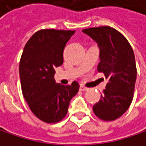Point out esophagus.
<instances>
[{"instance_id":"34e87169","label":"esophagus","mask_w":146,"mask_h":146,"mask_svg":"<svg viewBox=\"0 0 146 146\" xmlns=\"http://www.w3.org/2000/svg\"><path fill=\"white\" fill-rule=\"evenodd\" d=\"M88 90V88L84 87V85H80V90H82V91H85V90Z\"/></svg>"}]
</instances>
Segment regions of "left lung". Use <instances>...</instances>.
<instances>
[{
	"mask_svg": "<svg viewBox=\"0 0 146 146\" xmlns=\"http://www.w3.org/2000/svg\"><path fill=\"white\" fill-rule=\"evenodd\" d=\"M83 32L98 43V71L109 80L93 111L104 121H113L128 110L133 98L137 78L133 49L125 36L109 26L85 29Z\"/></svg>",
	"mask_w": 146,
	"mask_h": 146,
	"instance_id": "left-lung-1",
	"label": "left lung"
}]
</instances>
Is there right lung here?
Masks as SVG:
<instances>
[{
    "instance_id": "1",
    "label": "right lung",
    "mask_w": 146,
    "mask_h": 146,
    "mask_svg": "<svg viewBox=\"0 0 146 146\" xmlns=\"http://www.w3.org/2000/svg\"><path fill=\"white\" fill-rule=\"evenodd\" d=\"M75 30L42 29L26 43L20 61V78L23 97L31 111L40 120L54 123L68 112L79 84H56L55 69L63 62V49Z\"/></svg>"
}]
</instances>
